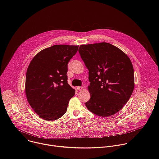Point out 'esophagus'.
I'll use <instances>...</instances> for the list:
<instances>
[{"label": "esophagus", "instance_id": "esophagus-1", "mask_svg": "<svg viewBox=\"0 0 159 159\" xmlns=\"http://www.w3.org/2000/svg\"><path fill=\"white\" fill-rule=\"evenodd\" d=\"M77 89L79 90H81L83 89V87H77Z\"/></svg>", "mask_w": 159, "mask_h": 159}]
</instances>
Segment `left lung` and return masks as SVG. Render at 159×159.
Here are the masks:
<instances>
[{
  "label": "left lung",
  "mask_w": 159,
  "mask_h": 159,
  "mask_svg": "<svg viewBox=\"0 0 159 159\" xmlns=\"http://www.w3.org/2000/svg\"><path fill=\"white\" fill-rule=\"evenodd\" d=\"M79 52L89 70L90 99L87 108L102 117L123 107L134 87V70L128 56L110 43L82 44Z\"/></svg>",
  "instance_id": "1"
}]
</instances>
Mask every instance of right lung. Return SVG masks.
<instances>
[{
	"instance_id": "right-lung-1",
	"label": "right lung",
	"mask_w": 159,
	"mask_h": 159,
	"mask_svg": "<svg viewBox=\"0 0 159 159\" xmlns=\"http://www.w3.org/2000/svg\"><path fill=\"white\" fill-rule=\"evenodd\" d=\"M79 45L55 44L43 49L31 60L26 72L27 100L41 118L54 121L65 115L75 91L67 83V63Z\"/></svg>"
}]
</instances>
